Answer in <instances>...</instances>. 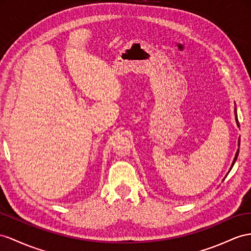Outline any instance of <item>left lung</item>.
I'll return each mask as SVG.
<instances>
[{
	"label": "left lung",
	"instance_id": "left-lung-1",
	"mask_svg": "<svg viewBox=\"0 0 251 251\" xmlns=\"http://www.w3.org/2000/svg\"><path fill=\"white\" fill-rule=\"evenodd\" d=\"M234 112H235V115H236V109L234 110ZM236 123H237V125H239V121H237V115H236ZM239 126H240V125H239ZM239 145H240V140H239ZM237 156H239V150H237V151H236V153H235V157H234V159H233V162H232V165H231L230 171H231V169H232V166L234 165V163H235V161H236V159H237Z\"/></svg>",
	"mask_w": 251,
	"mask_h": 251
}]
</instances>
